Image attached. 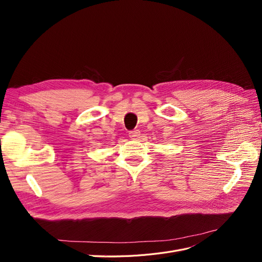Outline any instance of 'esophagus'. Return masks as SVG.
I'll return each instance as SVG.
<instances>
[{
  "mask_svg": "<svg viewBox=\"0 0 262 262\" xmlns=\"http://www.w3.org/2000/svg\"><path fill=\"white\" fill-rule=\"evenodd\" d=\"M140 137V130H132L129 132V138L131 140H137Z\"/></svg>",
  "mask_w": 262,
  "mask_h": 262,
  "instance_id": "34e87169",
  "label": "esophagus"
}]
</instances>
